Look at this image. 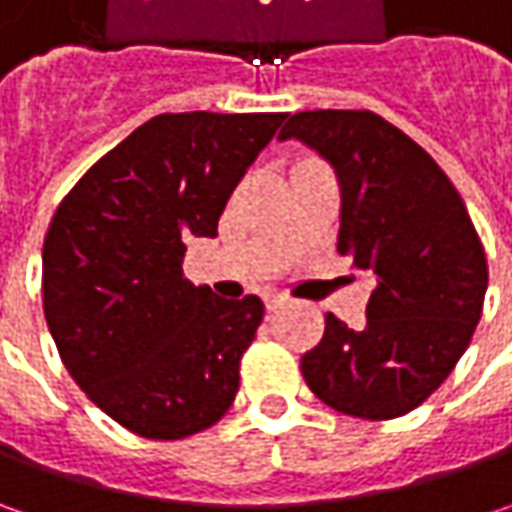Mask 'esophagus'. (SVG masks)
<instances>
[{
  "label": "esophagus",
  "mask_w": 512,
  "mask_h": 512,
  "mask_svg": "<svg viewBox=\"0 0 512 512\" xmlns=\"http://www.w3.org/2000/svg\"><path fill=\"white\" fill-rule=\"evenodd\" d=\"M265 305H267V313H276V310H282V307L287 305V299L285 296H276V293H273V296H267Z\"/></svg>",
  "instance_id": "obj_1"
}]
</instances>
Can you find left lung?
<instances>
[{
  "label": "left lung",
  "mask_w": 512,
  "mask_h": 512,
  "mask_svg": "<svg viewBox=\"0 0 512 512\" xmlns=\"http://www.w3.org/2000/svg\"><path fill=\"white\" fill-rule=\"evenodd\" d=\"M279 139L333 168L336 250L376 285L362 330L327 313L302 376L339 413L404 416L450 376L482 319L487 259L470 213L430 153L370 110H305Z\"/></svg>",
  "instance_id": "1"
}]
</instances>
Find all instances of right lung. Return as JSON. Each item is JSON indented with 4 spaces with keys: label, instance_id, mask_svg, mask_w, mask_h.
Instances as JSON below:
<instances>
[{
    "label": "right lung",
    "instance_id": "right-lung-1",
    "mask_svg": "<svg viewBox=\"0 0 512 512\" xmlns=\"http://www.w3.org/2000/svg\"><path fill=\"white\" fill-rule=\"evenodd\" d=\"M285 113H162L105 153L56 207L42 299L88 399L145 439H185L227 413L265 305L182 276Z\"/></svg>",
    "mask_w": 512,
    "mask_h": 512
}]
</instances>
